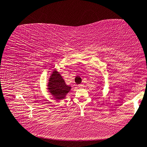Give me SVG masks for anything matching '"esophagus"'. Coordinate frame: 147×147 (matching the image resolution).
Returning a JSON list of instances; mask_svg holds the SVG:
<instances>
[{"mask_svg": "<svg viewBox=\"0 0 147 147\" xmlns=\"http://www.w3.org/2000/svg\"><path fill=\"white\" fill-rule=\"evenodd\" d=\"M78 87L83 88V87H84V84H80V85H78Z\"/></svg>", "mask_w": 147, "mask_h": 147, "instance_id": "34e87169", "label": "esophagus"}]
</instances>
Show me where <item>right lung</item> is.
I'll return each mask as SVG.
<instances>
[{
    "mask_svg": "<svg viewBox=\"0 0 147 147\" xmlns=\"http://www.w3.org/2000/svg\"><path fill=\"white\" fill-rule=\"evenodd\" d=\"M47 86L49 92L57 100L64 99L66 94L71 89L70 86L65 84L62 76L56 70L51 75Z\"/></svg>",
    "mask_w": 147,
    "mask_h": 147,
    "instance_id": "1",
    "label": "right lung"
}]
</instances>
